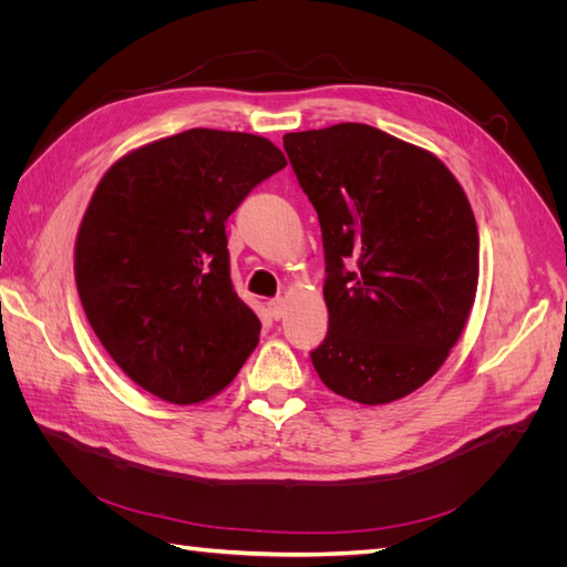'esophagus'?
<instances>
[{
	"label": "esophagus",
	"mask_w": 567,
	"mask_h": 567,
	"mask_svg": "<svg viewBox=\"0 0 567 567\" xmlns=\"http://www.w3.org/2000/svg\"><path fill=\"white\" fill-rule=\"evenodd\" d=\"M267 310H269L271 319H281L286 315V300L284 298H271L267 302Z\"/></svg>",
	"instance_id": "obj_1"
}]
</instances>
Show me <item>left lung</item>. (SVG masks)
Returning <instances> with one entry per match:
<instances>
[{
    "label": "left lung",
    "instance_id": "1",
    "mask_svg": "<svg viewBox=\"0 0 567 567\" xmlns=\"http://www.w3.org/2000/svg\"><path fill=\"white\" fill-rule=\"evenodd\" d=\"M315 205L329 331L310 352L326 388L388 404L442 367L477 288V227L433 153L362 123L284 136Z\"/></svg>",
    "mask_w": 567,
    "mask_h": 567
}]
</instances>
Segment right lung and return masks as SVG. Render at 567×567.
Listing matches in <instances>:
<instances>
[{
	"label": "right lung",
	"mask_w": 567,
	"mask_h": 567,
	"mask_svg": "<svg viewBox=\"0 0 567 567\" xmlns=\"http://www.w3.org/2000/svg\"><path fill=\"white\" fill-rule=\"evenodd\" d=\"M284 153L246 132L186 130L120 158L84 213L78 293L130 379L173 404L225 390L262 323L231 284L227 219Z\"/></svg>",
	"instance_id": "obj_1"
}]
</instances>
